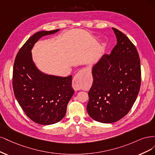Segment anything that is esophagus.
Masks as SVG:
<instances>
[{
    "mask_svg": "<svg viewBox=\"0 0 155 155\" xmlns=\"http://www.w3.org/2000/svg\"><path fill=\"white\" fill-rule=\"evenodd\" d=\"M85 71H86V69H82L81 70H80L73 79L72 86L75 91L80 90L81 89V83L82 82L83 78L82 74Z\"/></svg>",
    "mask_w": 155,
    "mask_h": 155,
    "instance_id": "1",
    "label": "esophagus"
}]
</instances>
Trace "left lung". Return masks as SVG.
Returning a JSON list of instances; mask_svg holds the SVG:
<instances>
[{"instance_id":"8db88e82","label":"left lung","mask_w":155,"mask_h":155,"mask_svg":"<svg viewBox=\"0 0 155 155\" xmlns=\"http://www.w3.org/2000/svg\"><path fill=\"white\" fill-rule=\"evenodd\" d=\"M117 44L93 68V85L88 93L87 111L93 120L113 123L130 111L141 84L140 61L135 46L113 28Z\"/></svg>"}]
</instances>
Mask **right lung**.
I'll return each mask as SVG.
<instances>
[{"mask_svg": "<svg viewBox=\"0 0 155 155\" xmlns=\"http://www.w3.org/2000/svg\"><path fill=\"white\" fill-rule=\"evenodd\" d=\"M58 29L35 33L20 49L13 69V88L16 99L27 117L34 122L50 125L61 121L74 93L72 76L47 75L38 71L32 61L31 50L42 37Z\"/></svg>", "mask_w": 155, "mask_h": 155, "instance_id": "add662e5", "label": "right lung"}]
</instances>
